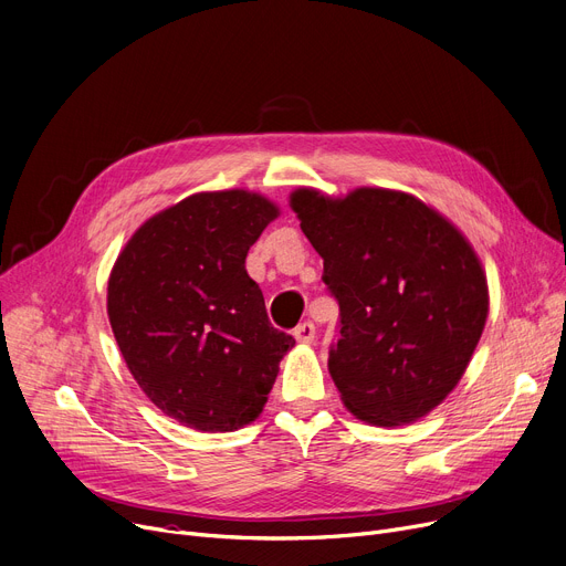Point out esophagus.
Masks as SVG:
<instances>
[{
  "instance_id": "34e87169",
  "label": "esophagus",
  "mask_w": 566,
  "mask_h": 566,
  "mask_svg": "<svg viewBox=\"0 0 566 566\" xmlns=\"http://www.w3.org/2000/svg\"><path fill=\"white\" fill-rule=\"evenodd\" d=\"M314 333H316L314 324L312 322H303V324L296 326V331H293V337H296L303 344H310L314 339Z\"/></svg>"
}]
</instances>
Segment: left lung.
<instances>
[{
    "mask_svg": "<svg viewBox=\"0 0 566 566\" xmlns=\"http://www.w3.org/2000/svg\"><path fill=\"white\" fill-rule=\"evenodd\" d=\"M339 305L328 373L360 421L400 426L444 400L488 316L481 263L460 231L402 191L291 193Z\"/></svg>",
    "mask_w": 566,
    "mask_h": 566,
    "instance_id": "left-lung-1",
    "label": "left lung"
}]
</instances>
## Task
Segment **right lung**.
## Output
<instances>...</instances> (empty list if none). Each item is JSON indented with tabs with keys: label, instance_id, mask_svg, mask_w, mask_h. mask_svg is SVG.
I'll return each instance as SVG.
<instances>
[{
	"label": "right lung",
	"instance_id": "1",
	"mask_svg": "<svg viewBox=\"0 0 566 566\" xmlns=\"http://www.w3.org/2000/svg\"><path fill=\"white\" fill-rule=\"evenodd\" d=\"M277 208L242 189L193 193L132 235L108 280L129 373L166 416L229 432L261 413L296 344L270 324L244 259Z\"/></svg>",
	"mask_w": 566,
	"mask_h": 566
}]
</instances>
